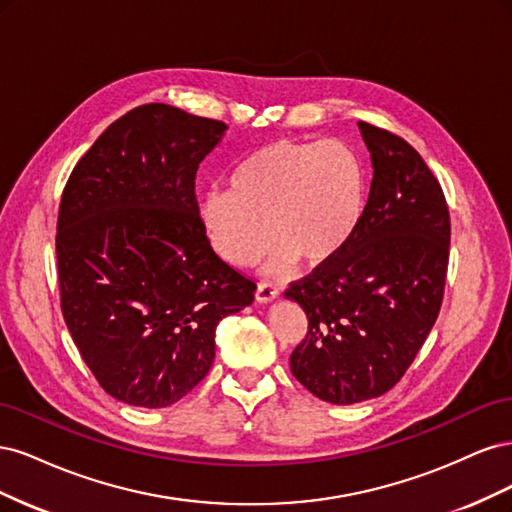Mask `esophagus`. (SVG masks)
I'll return each mask as SVG.
<instances>
[{
  "mask_svg": "<svg viewBox=\"0 0 512 512\" xmlns=\"http://www.w3.org/2000/svg\"><path fill=\"white\" fill-rule=\"evenodd\" d=\"M277 294H280V288H277L273 282H260L256 288V299L260 303H269L277 299Z\"/></svg>",
  "mask_w": 512,
  "mask_h": 512,
  "instance_id": "34e87169",
  "label": "esophagus"
}]
</instances>
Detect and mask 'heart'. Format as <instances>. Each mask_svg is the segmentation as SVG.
<instances>
[{"mask_svg": "<svg viewBox=\"0 0 512 512\" xmlns=\"http://www.w3.org/2000/svg\"><path fill=\"white\" fill-rule=\"evenodd\" d=\"M363 207L365 170L352 147L282 138L247 156L230 188L207 192L200 218L213 250L230 265H254L273 235L280 245L269 269L292 258L316 267L342 252Z\"/></svg>", "mask_w": 512, "mask_h": 512, "instance_id": "heart-1", "label": "heart"}]
</instances>
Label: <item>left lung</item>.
<instances>
[{"instance_id": "obj_1", "label": "left lung", "mask_w": 512, "mask_h": 512, "mask_svg": "<svg viewBox=\"0 0 512 512\" xmlns=\"http://www.w3.org/2000/svg\"><path fill=\"white\" fill-rule=\"evenodd\" d=\"M374 179L359 226L331 260L292 282L307 314L292 376L322 401L391 391L440 314L451 215L440 181L404 138L359 121Z\"/></svg>"}]
</instances>
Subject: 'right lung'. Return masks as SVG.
Listing matches in <instances>:
<instances>
[{
  "mask_svg": "<svg viewBox=\"0 0 512 512\" xmlns=\"http://www.w3.org/2000/svg\"><path fill=\"white\" fill-rule=\"evenodd\" d=\"M224 130L168 104L136 106L61 194V314L98 384L128 406L188 395L209 374L218 322L254 301L256 282L213 252L194 192Z\"/></svg>",
  "mask_w": 512,
  "mask_h": 512,
  "instance_id": "add662e5",
  "label": "right lung"
}]
</instances>
